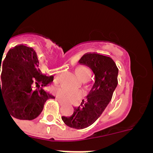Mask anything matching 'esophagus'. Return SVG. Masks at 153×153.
I'll use <instances>...</instances> for the list:
<instances>
[{"instance_id": "esophagus-1", "label": "esophagus", "mask_w": 153, "mask_h": 153, "mask_svg": "<svg viewBox=\"0 0 153 153\" xmlns=\"http://www.w3.org/2000/svg\"><path fill=\"white\" fill-rule=\"evenodd\" d=\"M56 100H57L59 102H60V103H64V102H65L64 101L62 100L61 99H60V98H56Z\"/></svg>"}]
</instances>
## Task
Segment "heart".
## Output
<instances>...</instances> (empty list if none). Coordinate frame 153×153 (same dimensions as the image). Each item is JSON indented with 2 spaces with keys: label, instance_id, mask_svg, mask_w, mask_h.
<instances>
[{
  "label": "heart",
  "instance_id": "heart-1",
  "mask_svg": "<svg viewBox=\"0 0 153 153\" xmlns=\"http://www.w3.org/2000/svg\"><path fill=\"white\" fill-rule=\"evenodd\" d=\"M81 68H82V67L78 68L77 70H76V74H77V75L78 74H79V71ZM54 91L58 97L63 99V100H72V99H74V97H76V93L75 91L69 90L68 88L65 87V86H57V87H56V88L54 89Z\"/></svg>",
  "mask_w": 153,
  "mask_h": 153
}]
</instances>
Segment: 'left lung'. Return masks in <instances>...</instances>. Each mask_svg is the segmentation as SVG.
Instances as JSON below:
<instances>
[{"label":"left lung","instance_id":"8db88e82","mask_svg":"<svg viewBox=\"0 0 153 153\" xmlns=\"http://www.w3.org/2000/svg\"><path fill=\"white\" fill-rule=\"evenodd\" d=\"M79 64L90 67L94 74L91 90L80 106L74 108L71 117H63L64 123L74 129H84L95 123L111 101L118 84L119 70L111 57L86 53L79 60Z\"/></svg>","mask_w":153,"mask_h":153}]
</instances>
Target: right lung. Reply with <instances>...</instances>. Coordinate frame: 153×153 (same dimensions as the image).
Returning <instances> with one entry per match:
<instances>
[{"mask_svg":"<svg viewBox=\"0 0 153 153\" xmlns=\"http://www.w3.org/2000/svg\"><path fill=\"white\" fill-rule=\"evenodd\" d=\"M2 65L0 102H4L8 113L14 118L34 120L41 113L46 101L55 98L43 88L52 83L53 76L42 74L36 53L24 45L8 51ZM33 84H41L42 88L34 90Z\"/></svg>","mask_w":153,"mask_h":153,"instance_id":"1","label":"right lung"}]
</instances>
